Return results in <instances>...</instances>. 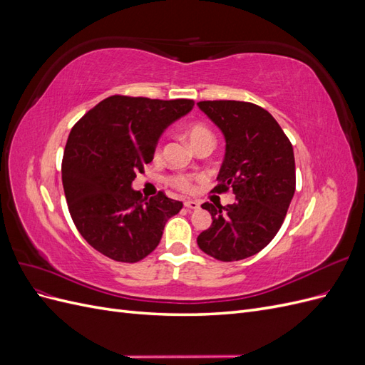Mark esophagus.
I'll use <instances>...</instances> for the list:
<instances>
[{
	"mask_svg": "<svg viewBox=\"0 0 365 365\" xmlns=\"http://www.w3.org/2000/svg\"><path fill=\"white\" fill-rule=\"evenodd\" d=\"M184 205L189 208V210H197L200 208V202L197 201H193V200H187L185 202H184Z\"/></svg>",
	"mask_w": 365,
	"mask_h": 365,
	"instance_id": "1",
	"label": "esophagus"
}]
</instances>
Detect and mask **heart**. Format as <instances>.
Here are the masks:
<instances>
[{
    "mask_svg": "<svg viewBox=\"0 0 365 365\" xmlns=\"http://www.w3.org/2000/svg\"><path fill=\"white\" fill-rule=\"evenodd\" d=\"M185 135H187V140L190 141V145L193 146V149L202 141H207V140L213 141L212 132H210V129L207 126L201 125V123L190 125L185 130ZM170 182L176 187V189H180L182 192H190L193 189L192 178H190V176H187V175H176L170 180Z\"/></svg>",
    "mask_w": 365,
    "mask_h": 365,
    "instance_id": "heart-1",
    "label": "heart"
}]
</instances>
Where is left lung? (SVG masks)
Here are the masks:
<instances>
[{
	"instance_id": "left-lung-1",
	"label": "left lung",
	"mask_w": 365,
	"mask_h": 365,
	"mask_svg": "<svg viewBox=\"0 0 365 365\" xmlns=\"http://www.w3.org/2000/svg\"><path fill=\"white\" fill-rule=\"evenodd\" d=\"M197 106L225 138V157L215 192L233 189L236 195V201L225 207L202 204L213 222L197 236V245L222 262L251 257L279 233L292 201V145L275 118L257 105L207 101Z\"/></svg>"
}]
</instances>
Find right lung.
<instances>
[{"instance_id": "obj_1", "label": "right lung", "mask_w": 365, "mask_h": 365, "mask_svg": "<svg viewBox=\"0 0 365 365\" xmlns=\"http://www.w3.org/2000/svg\"><path fill=\"white\" fill-rule=\"evenodd\" d=\"M193 105L189 98L111 96L71 129L62 160L65 197L76 228L103 256L126 263L145 259L182 208L163 192L143 197L132 181L153 160L165 128Z\"/></svg>"}]
</instances>
